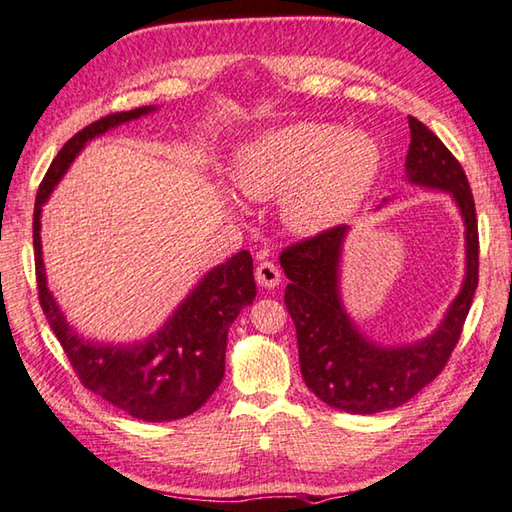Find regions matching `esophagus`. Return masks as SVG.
I'll use <instances>...</instances> for the list:
<instances>
[{
  "label": "esophagus",
  "instance_id": "34e87169",
  "mask_svg": "<svg viewBox=\"0 0 512 512\" xmlns=\"http://www.w3.org/2000/svg\"><path fill=\"white\" fill-rule=\"evenodd\" d=\"M256 281H258V285H261V288L272 290L281 283V270L272 261H263L261 265L256 267Z\"/></svg>",
  "mask_w": 512,
  "mask_h": 512
}]
</instances>
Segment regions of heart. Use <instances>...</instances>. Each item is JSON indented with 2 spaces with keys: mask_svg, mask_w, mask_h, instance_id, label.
I'll return each instance as SVG.
<instances>
[{
  "mask_svg": "<svg viewBox=\"0 0 512 512\" xmlns=\"http://www.w3.org/2000/svg\"><path fill=\"white\" fill-rule=\"evenodd\" d=\"M382 152L364 130L303 121L261 134L238 150L233 179L249 200H283V222L321 236L351 220L378 179Z\"/></svg>",
  "mask_w": 512,
  "mask_h": 512,
  "instance_id": "obj_1",
  "label": "heart"
}]
</instances>
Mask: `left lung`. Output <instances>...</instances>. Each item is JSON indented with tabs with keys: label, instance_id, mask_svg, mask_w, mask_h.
<instances>
[{
	"label": "left lung",
	"instance_id": "obj_1",
	"mask_svg": "<svg viewBox=\"0 0 512 512\" xmlns=\"http://www.w3.org/2000/svg\"><path fill=\"white\" fill-rule=\"evenodd\" d=\"M409 130L407 179L450 193L465 224V279L432 335L405 346H382L355 326L339 290L346 224L301 240L281 254V267L290 279L285 308L297 326L303 380L321 402L348 414L396 409L427 387L450 360L479 283V229L468 177L443 141L416 116H409Z\"/></svg>",
	"mask_w": 512,
	"mask_h": 512
}]
</instances>
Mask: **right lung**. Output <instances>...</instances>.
Instances as JSON below:
<instances>
[{"label": "right lung", "instance_id": "obj_1", "mask_svg": "<svg viewBox=\"0 0 512 512\" xmlns=\"http://www.w3.org/2000/svg\"><path fill=\"white\" fill-rule=\"evenodd\" d=\"M155 110V105H146L130 112H116L74 134L51 161L38 188L33 211L40 306L62 351L67 353L80 382L89 391L146 423L191 416L220 387L229 326L236 321L240 310L251 306V301L256 299L254 261L249 251L242 249L227 263L206 272L155 335L134 344H101L78 335L53 299L42 261L40 218L44 202L49 200L53 188L58 186L87 141Z\"/></svg>", "mask_w": 512, "mask_h": 512}]
</instances>
